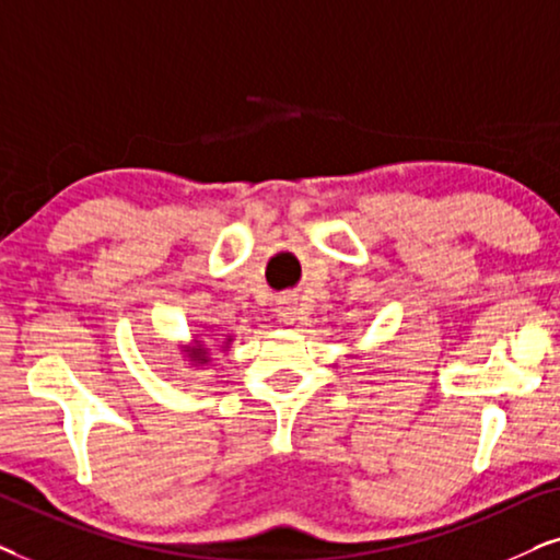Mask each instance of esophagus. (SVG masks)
Returning a JSON list of instances; mask_svg holds the SVG:
<instances>
[{
  "instance_id": "1",
  "label": "esophagus",
  "mask_w": 560,
  "mask_h": 560,
  "mask_svg": "<svg viewBox=\"0 0 560 560\" xmlns=\"http://www.w3.org/2000/svg\"><path fill=\"white\" fill-rule=\"evenodd\" d=\"M276 315L284 325H294L296 319H300V300L296 296H281L279 300V307H276Z\"/></svg>"
}]
</instances>
